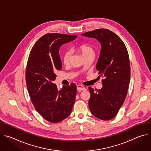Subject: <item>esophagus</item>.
<instances>
[{"mask_svg": "<svg viewBox=\"0 0 151 151\" xmlns=\"http://www.w3.org/2000/svg\"><path fill=\"white\" fill-rule=\"evenodd\" d=\"M76 88H77V90L79 91L85 90V88L82 85H78L76 86Z\"/></svg>", "mask_w": 151, "mask_h": 151, "instance_id": "esophagus-1", "label": "esophagus"}]
</instances>
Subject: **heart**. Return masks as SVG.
<instances>
[{
  "instance_id": "b5f03b06",
  "label": "heart",
  "mask_w": 151,
  "mask_h": 151,
  "mask_svg": "<svg viewBox=\"0 0 151 151\" xmlns=\"http://www.w3.org/2000/svg\"><path fill=\"white\" fill-rule=\"evenodd\" d=\"M76 50L79 52L83 57H85L89 55L94 54V51L93 48L89 45L86 44H82L76 47ZM71 57V52L69 51H65L63 53V57H62V61L63 63L65 65H67L69 63L70 59Z\"/></svg>"
}]
</instances>
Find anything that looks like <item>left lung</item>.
<instances>
[{"label": "left lung", "mask_w": 151, "mask_h": 151, "mask_svg": "<svg viewBox=\"0 0 151 151\" xmlns=\"http://www.w3.org/2000/svg\"><path fill=\"white\" fill-rule=\"evenodd\" d=\"M95 38L101 46L96 69L103 76V87L94 90L89 87V108L96 118L104 121L117 115L127 94L130 79V60L123 41L115 33L100 29L82 34Z\"/></svg>", "instance_id": "8db88e82"}]
</instances>
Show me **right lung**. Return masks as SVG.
<instances>
[{
	"instance_id": "obj_1",
	"label": "right lung",
	"mask_w": 151,
	"mask_h": 151,
	"mask_svg": "<svg viewBox=\"0 0 151 151\" xmlns=\"http://www.w3.org/2000/svg\"><path fill=\"white\" fill-rule=\"evenodd\" d=\"M77 36L49 33L41 37L32 48L26 68V81L35 109L52 123L69 116L76 95V86L72 83L58 90L53 83L57 70L62 68L60 47L75 40Z\"/></svg>"
}]
</instances>
